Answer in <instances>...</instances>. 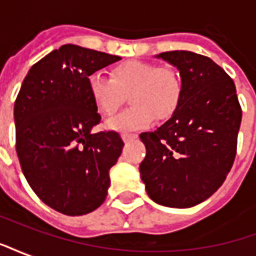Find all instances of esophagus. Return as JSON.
<instances>
[{"label":"esophagus","mask_w":256,"mask_h":256,"mask_svg":"<svg viewBox=\"0 0 256 256\" xmlns=\"http://www.w3.org/2000/svg\"><path fill=\"white\" fill-rule=\"evenodd\" d=\"M120 137H122L123 141L126 142V141H130V140L137 138V134H133V133H122V134H120Z\"/></svg>","instance_id":"obj_1"}]
</instances>
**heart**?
<instances>
[{"mask_svg": "<svg viewBox=\"0 0 256 256\" xmlns=\"http://www.w3.org/2000/svg\"><path fill=\"white\" fill-rule=\"evenodd\" d=\"M88 89L101 115L112 116L128 94L130 108L106 122V128L128 132L167 120L181 104L184 84L180 74L168 67L142 60H128L111 70V79L102 74L88 76Z\"/></svg>", "mask_w": 256, "mask_h": 256, "instance_id": "1", "label": "heart"}]
</instances>
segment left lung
<instances>
[{"label":"left lung","mask_w":256,"mask_h":256,"mask_svg":"<svg viewBox=\"0 0 256 256\" xmlns=\"http://www.w3.org/2000/svg\"><path fill=\"white\" fill-rule=\"evenodd\" d=\"M156 58L180 71L184 93L166 123L140 136L146 148L140 174L155 203L189 208L216 192L230 172L242 108L230 76L210 58L188 50Z\"/></svg>","instance_id":"obj_1"}]
</instances>
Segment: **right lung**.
<instances>
[{"label": "right lung", "mask_w": 256, "mask_h": 256, "mask_svg": "<svg viewBox=\"0 0 256 256\" xmlns=\"http://www.w3.org/2000/svg\"><path fill=\"white\" fill-rule=\"evenodd\" d=\"M119 60L63 45L30 68L14 101L22 172L36 196L62 214H88L106 198L110 170L124 144L115 132H92L101 116L88 76Z\"/></svg>", "instance_id": "add662e5"}]
</instances>
